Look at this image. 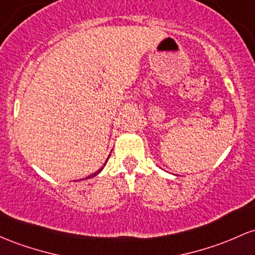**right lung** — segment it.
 <instances>
[{"instance_id": "1", "label": "right lung", "mask_w": 255, "mask_h": 255, "mask_svg": "<svg viewBox=\"0 0 255 255\" xmlns=\"http://www.w3.org/2000/svg\"><path fill=\"white\" fill-rule=\"evenodd\" d=\"M104 166H105V164H104ZM104 166H103V167H102V168H100V169H99V170H98V172H96V173H94V174H92V175H89V177H88V178H92V177H96V175H97V174H98V173H99V172H100V170H102V169H103V168H104Z\"/></svg>"}]
</instances>
